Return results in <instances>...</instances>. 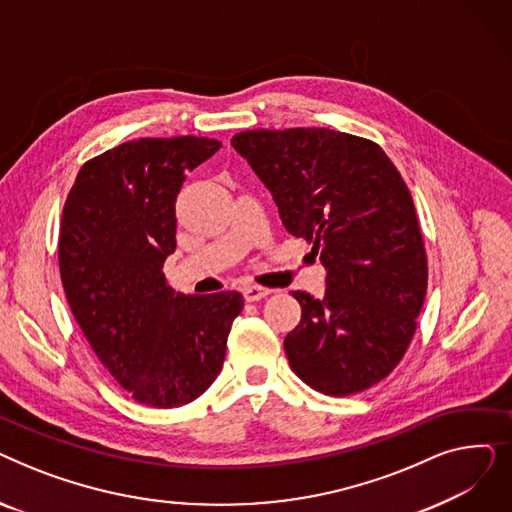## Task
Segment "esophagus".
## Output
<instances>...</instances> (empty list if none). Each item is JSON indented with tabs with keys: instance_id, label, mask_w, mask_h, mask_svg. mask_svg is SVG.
<instances>
[{
	"instance_id": "esophagus-1",
	"label": "esophagus",
	"mask_w": 512,
	"mask_h": 512,
	"mask_svg": "<svg viewBox=\"0 0 512 512\" xmlns=\"http://www.w3.org/2000/svg\"><path fill=\"white\" fill-rule=\"evenodd\" d=\"M270 294H272V290L263 288V286H245V288H242V297H245V301H249V303L261 301L265 297H270Z\"/></svg>"
}]
</instances>
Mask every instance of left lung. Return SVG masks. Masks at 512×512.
I'll return each mask as SVG.
<instances>
[{
	"mask_svg": "<svg viewBox=\"0 0 512 512\" xmlns=\"http://www.w3.org/2000/svg\"><path fill=\"white\" fill-rule=\"evenodd\" d=\"M232 147L270 188L284 228L326 265V294L292 292L301 321L284 338L292 371L328 396L394 371L417 330L427 255L413 197L384 149L330 128L247 130Z\"/></svg>",
	"mask_w": 512,
	"mask_h": 512,
	"instance_id": "left-lung-1",
	"label": "left lung"
}]
</instances>
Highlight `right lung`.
I'll list each match as a JSON object with an SVG mask.
<instances>
[{
	"label": "right lung",
	"mask_w": 512,
	"mask_h": 512,
	"mask_svg": "<svg viewBox=\"0 0 512 512\" xmlns=\"http://www.w3.org/2000/svg\"><path fill=\"white\" fill-rule=\"evenodd\" d=\"M222 147L205 137L137 139L89 161L64 203L60 276L70 311L101 365L141 405L174 409L222 371L240 292L186 297L166 284L176 199Z\"/></svg>",
	"instance_id": "1"
}]
</instances>
